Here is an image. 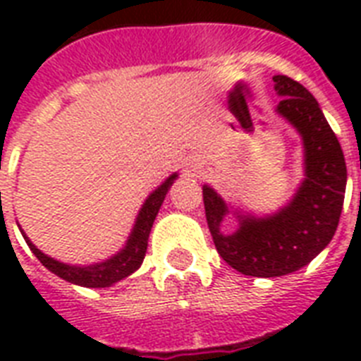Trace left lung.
Returning a JSON list of instances; mask_svg holds the SVG:
<instances>
[{
    "label": "left lung",
    "mask_w": 361,
    "mask_h": 361,
    "mask_svg": "<svg viewBox=\"0 0 361 361\" xmlns=\"http://www.w3.org/2000/svg\"><path fill=\"white\" fill-rule=\"evenodd\" d=\"M283 97L275 112L298 130L303 142V181L286 206L257 217L234 209L240 226L232 235L220 223L232 211L209 185L202 187L209 232L223 260L243 275L281 277L307 266L331 241L341 217L347 164L341 144L317 99L285 75L274 76Z\"/></svg>",
    "instance_id": "1"
}]
</instances>
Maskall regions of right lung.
<instances>
[{"instance_id": "obj_1", "label": "right lung", "mask_w": 361, "mask_h": 361, "mask_svg": "<svg viewBox=\"0 0 361 361\" xmlns=\"http://www.w3.org/2000/svg\"><path fill=\"white\" fill-rule=\"evenodd\" d=\"M176 178H178V174L174 172L146 198V202L142 204L140 212H138V217H136L135 226L130 231L129 240H127L125 247L116 252L114 257L106 258L104 262H95L90 264V266H75V264L59 262L56 258L44 255L41 249H37L31 243L30 238L25 236L24 231L22 228L20 231H22V236H24L25 243L33 251V255L52 274H56L61 279L69 281L73 285L87 286V288H104V286L114 285L118 281L129 277L130 274H135L136 269L140 268L142 260L146 257L147 238H149V232H152L153 221L157 217L161 204L164 202V197H166V192H169L170 185L174 183Z\"/></svg>"}]
</instances>
